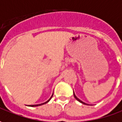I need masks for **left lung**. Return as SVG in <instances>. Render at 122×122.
Instances as JSON below:
<instances>
[{
  "label": "left lung",
  "instance_id": "left-lung-1",
  "mask_svg": "<svg viewBox=\"0 0 122 122\" xmlns=\"http://www.w3.org/2000/svg\"><path fill=\"white\" fill-rule=\"evenodd\" d=\"M74 98H76V100H78V102H81V103L83 104H87V105H89V104H87L85 103V102H82V100H80V99H79V98H77L76 96V95H75V93H74Z\"/></svg>",
  "mask_w": 122,
  "mask_h": 122
}]
</instances>
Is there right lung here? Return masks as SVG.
Wrapping results in <instances>:
<instances>
[{
    "label": "right lung",
    "mask_w": 122,
    "mask_h": 122,
    "mask_svg": "<svg viewBox=\"0 0 122 122\" xmlns=\"http://www.w3.org/2000/svg\"><path fill=\"white\" fill-rule=\"evenodd\" d=\"M52 96H53V94H52V95L51 96V98H50V99H49V100H47L46 102H44V103L39 104H34V105H29V107H38V106H40V105H42V104H46V103H47V102H49V101L51 100V98H52Z\"/></svg>",
    "instance_id": "obj_1"
}]
</instances>
